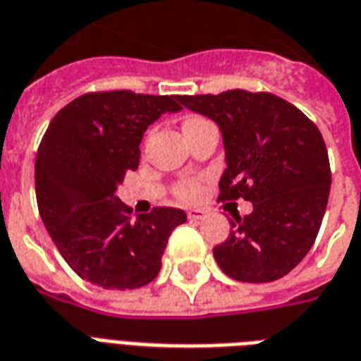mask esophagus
<instances>
[{"mask_svg": "<svg viewBox=\"0 0 361 361\" xmlns=\"http://www.w3.org/2000/svg\"><path fill=\"white\" fill-rule=\"evenodd\" d=\"M207 216L205 209H190L188 211V219L192 220H203Z\"/></svg>", "mask_w": 361, "mask_h": 361, "instance_id": "34e87169", "label": "esophagus"}]
</instances>
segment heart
I'll return each instance as SVG.
<instances>
[{
    "label": "heart",
    "instance_id": "obj_1",
    "mask_svg": "<svg viewBox=\"0 0 361 361\" xmlns=\"http://www.w3.org/2000/svg\"><path fill=\"white\" fill-rule=\"evenodd\" d=\"M200 116H188V118L184 120V124H183V130L184 128H188V126L195 124V122H200ZM177 194L178 197H183V200H194L195 195L200 194V184L195 183V180H184L180 186L177 188Z\"/></svg>",
    "mask_w": 361,
    "mask_h": 361
}]
</instances>
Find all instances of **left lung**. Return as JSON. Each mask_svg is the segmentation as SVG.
<instances>
[{
  "instance_id": "1",
  "label": "left lung",
  "mask_w": 361,
  "mask_h": 361,
  "mask_svg": "<svg viewBox=\"0 0 361 361\" xmlns=\"http://www.w3.org/2000/svg\"><path fill=\"white\" fill-rule=\"evenodd\" d=\"M180 105L216 122L226 150L219 200L252 203L230 220L212 248L226 275L271 282L288 275L317 239L328 205L331 171L318 128L292 103L267 92L228 90L178 96Z\"/></svg>"
}]
</instances>
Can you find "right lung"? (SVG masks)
I'll return each instance as SVG.
<instances>
[{
    "label": "right lung",
    "mask_w": 361,
    "mask_h": 361,
    "mask_svg": "<svg viewBox=\"0 0 361 361\" xmlns=\"http://www.w3.org/2000/svg\"><path fill=\"white\" fill-rule=\"evenodd\" d=\"M178 96L92 92L58 111L35 158V195L44 228L69 267L107 290L154 281L167 239L186 212L156 207L131 216L116 188L139 166L142 133Z\"/></svg>",
    "instance_id": "1"
}]
</instances>
